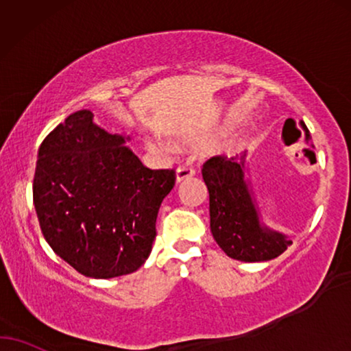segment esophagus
<instances>
[{
    "mask_svg": "<svg viewBox=\"0 0 351 351\" xmlns=\"http://www.w3.org/2000/svg\"><path fill=\"white\" fill-rule=\"evenodd\" d=\"M176 183H181V181L191 178V176H194V170L189 167H178L176 168Z\"/></svg>",
    "mask_w": 351,
    "mask_h": 351,
    "instance_id": "34e87169",
    "label": "esophagus"
}]
</instances>
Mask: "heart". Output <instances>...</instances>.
Listing matches in <instances>:
<instances>
[{
    "label": "heart",
    "mask_w": 351,
    "mask_h": 351,
    "mask_svg": "<svg viewBox=\"0 0 351 351\" xmlns=\"http://www.w3.org/2000/svg\"><path fill=\"white\" fill-rule=\"evenodd\" d=\"M144 144H146L147 151H151V152L165 154V152L171 151V144H168L165 141H158V139H146ZM236 149H237V144L234 141H224L219 144V151H221L223 154H230V156L236 152Z\"/></svg>",
    "instance_id": "b5f03b06"
}]
</instances>
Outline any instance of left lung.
Masks as SVG:
<instances>
[{
	"label": "left lung",
	"instance_id": "left-lung-1",
	"mask_svg": "<svg viewBox=\"0 0 351 351\" xmlns=\"http://www.w3.org/2000/svg\"><path fill=\"white\" fill-rule=\"evenodd\" d=\"M287 123L295 125V121L289 119ZM300 127L308 141L311 136L306 125L300 121ZM236 157H212L202 168L210 195V230L213 239L224 254L234 260H273L286 252L292 241L260 221L258 208L245 178V158L241 156L239 160Z\"/></svg>",
	"mask_w": 351,
	"mask_h": 351
}]
</instances>
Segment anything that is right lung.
Wrapping results in <instances>:
<instances>
[{
	"label": "right lung",
	"instance_id": "right-lung-1",
	"mask_svg": "<svg viewBox=\"0 0 351 351\" xmlns=\"http://www.w3.org/2000/svg\"><path fill=\"white\" fill-rule=\"evenodd\" d=\"M93 117L75 112L41 143L34 205L56 255L83 276L110 279L147 260L175 171L144 167L128 136L107 133Z\"/></svg>",
	"mask_w": 351,
	"mask_h": 351
}]
</instances>
